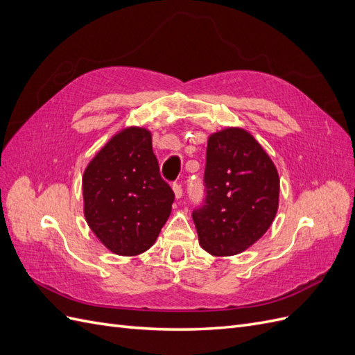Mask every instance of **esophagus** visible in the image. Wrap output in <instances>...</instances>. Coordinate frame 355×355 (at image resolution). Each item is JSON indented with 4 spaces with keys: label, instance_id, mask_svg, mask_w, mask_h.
<instances>
[{
    "label": "esophagus",
    "instance_id": "34e87169",
    "mask_svg": "<svg viewBox=\"0 0 355 355\" xmlns=\"http://www.w3.org/2000/svg\"><path fill=\"white\" fill-rule=\"evenodd\" d=\"M173 192H175V197L179 200L182 198V196H184V189H182V187L179 184H175L173 185Z\"/></svg>",
    "mask_w": 355,
    "mask_h": 355
}]
</instances>
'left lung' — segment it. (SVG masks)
Instances as JSON below:
<instances>
[{"label":"left lung","mask_w":355,"mask_h":355,"mask_svg":"<svg viewBox=\"0 0 355 355\" xmlns=\"http://www.w3.org/2000/svg\"><path fill=\"white\" fill-rule=\"evenodd\" d=\"M206 201L192 211L200 245L213 256L249 249L271 227L280 197V178L272 159L240 127L209 136Z\"/></svg>","instance_id":"obj_1"}]
</instances>
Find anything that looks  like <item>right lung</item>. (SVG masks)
<instances>
[{
    "mask_svg": "<svg viewBox=\"0 0 355 355\" xmlns=\"http://www.w3.org/2000/svg\"><path fill=\"white\" fill-rule=\"evenodd\" d=\"M83 200L84 218L106 249L120 256L146 252L175 201L159 176L151 132L127 127L114 135L84 170Z\"/></svg>",
    "mask_w": 355,
    "mask_h": 355,
    "instance_id": "1",
    "label": "right lung"
}]
</instances>
